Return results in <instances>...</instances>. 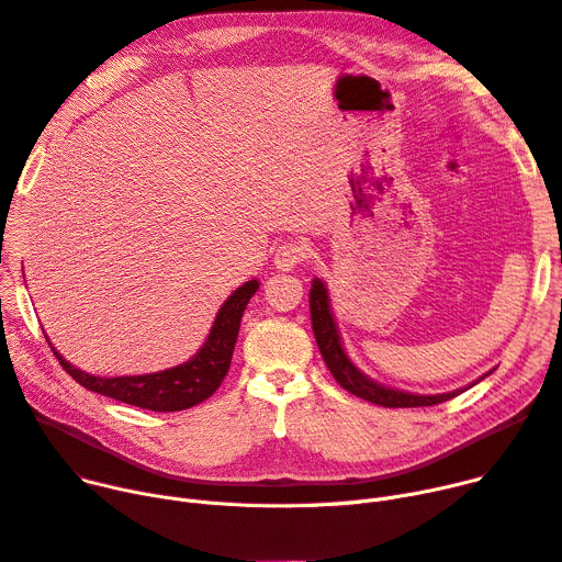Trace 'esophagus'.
<instances>
[{
	"instance_id": "esophagus-1",
	"label": "esophagus",
	"mask_w": 562,
	"mask_h": 562,
	"mask_svg": "<svg viewBox=\"0 0 562 562\" xmlns=\"http://www.w3.org/2000/svg\"><path fill=\"white\" fill-rule=\"evenodd\" d=\"M305 257H307V248L301 241H286L278 246L273 261L280 271H293Z\"/></svg>"
}]
</instances>
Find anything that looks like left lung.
<instances>
[{
  "label": "left lung",
  "instance_id": "1",
  "mask_svg": "<svg viewBox=\"0 0 562 562\" xmlns=\"http://www.w3.org/2000/svg\"><path fill=\"white\" fill-rule=\"evenodd\" d=\"M310 314H312V329L316 336L318 350L329 368V372L334 375V380L339 382L346 391H350L352 395L380 404L386 408H408V406H431V404H440L452 400L457 395H461L463 391L472 389L474 384H479L481 380H485L491 372H485L479 380H474L468 386H461L457 391L450 393H436V395H420V393H408L402 389H393L386 386L382 382H375L372 378H368L366 372L348 357L339 327H336L334 314H331V305H329V295H327V286L321 278L312 280V289H310Z\"/></svg>",
  "mask_w": 562,
  "mask_h": 562
}]
</instances>
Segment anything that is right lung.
Instances as JSON below:
<instances>
[{
  "instance_id": "obj_1",
  "label": "right lung",
  "mask_w": 562,
  "mask_h": 562,
  "mask_svg": "<svg viewBox=\"0 0 562 562\" xmlns=\"http://www.w3.org/2000/svg\"><path fill=\"white\" fill-rule=\"evenodd\" d=\"M259 289L257 280H248L237 286L228 301L221 305L216 318L210 327L205 344L199 348L194 357L184 363L171 366L167 370L148 372V375H122V378H99L90 372L71 366L49 341L60 366L67 370V375L77 380L92 393H101L105 397L126 402L131 406H142L158 414H169V411H182L201 404L207 400L226 378L231 368L233 350L237 344V334L241 325V316L250 297Z\"/></svg>"
}]
</instances>
